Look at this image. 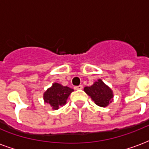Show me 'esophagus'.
Returning a JSON list of instances; mask_svg holds the SVG:
<instances>
[{
    "instance_id": "obj_1",
    "label": "esophagus",
    "mask_w": 149,
    "mask_h": 149,
    "mask_svg": "<svg viewBox=\"0 0 149 149\" xmlns=\"http://www.w3.org/2000/svg\"><path fill=\"white\" fill-rule=\"evenodd\" d=\"M82 88H83V85H81V84L78 85V86H75L74 87V89H76V90H79V89H82Z\"/></svg>"
}]
</instances>
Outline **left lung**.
I'll return each mask as SVG.
<instances>
[{
	"mask_svg": "<svg viewBox=\"0 0 149 149\" xmlns=\"http://www.w3.org/2000/svg\"><path fill=\"white\" fill-rule=\"evenodd\" d=\"M84 91L92 98L94 103L100 107L108 106L113 98L112 89L100 79L90 87H84Z\"/></svg>",
	"mask_w": 149,
	"mask_h": 149,
	"instance_id": "1",
	"label": "left lung"
}]
</instances>
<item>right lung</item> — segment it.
Returning a JSON list of instances; mask_svg holds the SVG:
<instances>
[{
	"label": "right lung",
	"instance_id": "1",
	"mask_svg": "<svg viewBox=\"0 0 149 149\" xmlns=\"http://www.w3.org/2000/svg\"><path fill=\"white\" fill-rule=\"evenodd\" d=\"M72 91V88L54 83L52 87L48 88L44 93V100L45 103L50 104L53 109L56 110L61 106L65 105L68 96Z\"/></svg>",
	"mask_w": 149,
	"mask_h": 149
}]
</instances>
